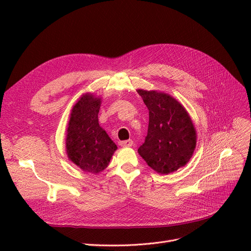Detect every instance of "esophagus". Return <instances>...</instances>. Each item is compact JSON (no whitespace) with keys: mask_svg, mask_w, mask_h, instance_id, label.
I'll use <instances>...</instances> for the list:
<instances>
[{"mask_svg":"<svg viewBox=\"0 0 251 251\" xmlns=\"http://www.w3.org/2000/svg\"><path fill=\"white\" fill-rule=\"evenodd\" d=\"M119 146L120 147H124V148H130L133 146V141L131 139L126 140V141H120L119 142Z\"/></svg>","mask_w":251,"mask_h":251,"instance_id":"esophagus-1","label":"esophagus"}]
</instances>
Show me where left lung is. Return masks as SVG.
<instances>
[{
	"instance_id": "left-lung-1",
	"label": "left lung",
	"mask_w": 251,
	"mask_h": 251,
	"mask_svg": "<svg viewBox=\"0 0 251 251\" xmlns=\"http://www.w3.org/2000/svg\"><path fill=\"white\" fill-rule=\"evenodd\" d=\"M149 109V128L139 155L151 169L168 175L183 168L192 158L197 132L188 112L176 98L156 90L138 89Z\"/></svg>"
}]
</instances>
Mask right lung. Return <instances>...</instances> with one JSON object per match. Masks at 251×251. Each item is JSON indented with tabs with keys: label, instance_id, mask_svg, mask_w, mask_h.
Returning <instances> with one entry per match:
<instances>
[{
	"label": "right lung",
	"instance_id": "add662e5",
	"mask_svg": "<svg viewBox=\"0 0 251 251\" xmlns=\"http://www.w3.org/2000/svg\"><path fill=\"white\" fill-rule=\"evenodd\" d=\"M101 97L82 94L73 105L66 135L69 160L89 174L107 169L117 146L98 124Z\"/></svg>",
	"mask_w": 251,
	"mask_h": 251
}]
</instances>
